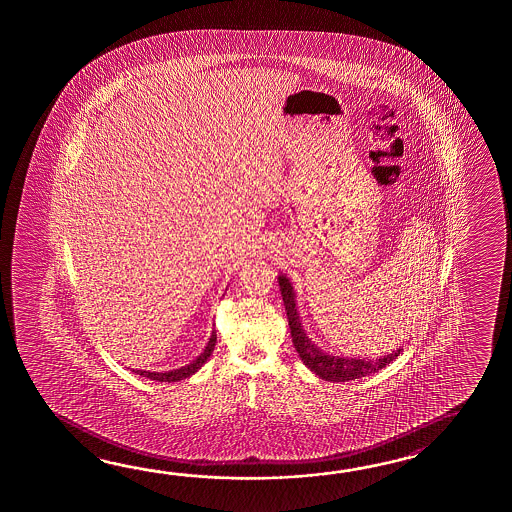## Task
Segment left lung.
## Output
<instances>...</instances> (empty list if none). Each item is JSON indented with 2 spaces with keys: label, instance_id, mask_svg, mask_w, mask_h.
<instances>
[{
  "label": "left lung",
  "instance_id": "left-lung-1",
  "mask_svg": "<svg viewBox=\"0 0 512 512\" xmlns=\"http://www.w3.org/2000/svg\"><path fill=\"white\" fill-rule=\"evenodd\" d=\"M278 283L282 291L283 305L287 311V320L291 327L294 349L298 357L302 359L305 366L318 375L320 379L333 382L355 381L360 377H368L375 371L386 368L390 362L401 355L403 349H395L390 355H384L379 359H368V357H344V355H333L322 348H318L311 338L307 337V331L302 326V318L298 313L296 305V293L293 283L285 276L278 274Z\"/></svg>",
  "mask_w": 512,
  "mask_h": 512
}]
</instances>
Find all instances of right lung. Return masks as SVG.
<instances>
[{"label":"right lung","instance_id":"1","mask_svg":"<svg viewBox=\"0 0 512 512\" xmlns=\"http://www.w3.org/2000/svg\"><path fill=\"white\" fill-rule=\"evenodd\" d=\"M216 342H218V335H216V329L212 331V335L208 338V344L205 346V349L201 351V355L197 357V359L192 360L190 364H186L183 368H179V370H170L164 371V373H159V371H146V370H133L137 375H141V377H146V379H150V381H159V382H177L183 381V379H188L190 375H194L196 371L201 370L203 366H205V362L210 359V355H212V351L216 348Z\"/></svg>","mask_w":512,"mask_h":512}]
</instances>
